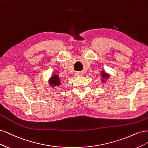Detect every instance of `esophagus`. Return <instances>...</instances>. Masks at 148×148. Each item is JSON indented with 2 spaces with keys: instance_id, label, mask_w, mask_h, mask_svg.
<instances>
[{
  "instance_id": "esophagus-1",
  "label": "esophagus",
  "mask_w": 148,
  "mask_h": 148,
  "mask_svg": "<svg viewBox=\"0 0 148 148\" xmlns=\"http://www.w3.org/2000/svg\"><path fill=\"white\" fill-rule=\"evenodd\" d=\"M75 75H76V76H77V77H81V76H83L82 73H80V72H78V73H76Z\"/></svg>"
}]
</instances>
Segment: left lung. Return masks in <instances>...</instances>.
I'll return each mask as SVG.
<instances>
[{
    "instance_id": "left-lung-1",
    "label": "left lung",
    "mask_w": 148,
    "mask_h": 148,
    "mask_svg": "<svg viewBox=\"0 0 148 148\" xmlns=\"http://www.w3.org/2000/svg\"><path fill=\"white\" fill-rule=\"evenodd\" d=\"M101 77L102 78V82H104V79H108L109 77V75L106 73L104 71H101Z\"/></svg>"
}]
</instances>
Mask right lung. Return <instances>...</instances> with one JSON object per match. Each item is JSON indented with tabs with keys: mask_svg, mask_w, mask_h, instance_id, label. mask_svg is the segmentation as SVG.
Wrapping results in <instances>:
<instances>
[{
	"mask_svg": "<svg viewBox=\"0 0 148 148\" xmlns=\"http://www.w3.org/2000/svg\"><path fill=\"white\" fill-rule=\"evenodd\" d=\"M49 84L50 85H51V86L52 87H55L56 86H59L61 82H60V79L59 77V75H56L55 73H53V76L52 77V78L50 79V81L49 82Z\"/></svg>",
	"mask_w": 148,
	"mask_h": 148,
	"instance_id": "right-lung-1",
	"label": "right lung"
}]
</instances>
